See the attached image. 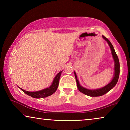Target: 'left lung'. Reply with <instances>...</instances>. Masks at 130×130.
Listing matches in <instances>:
<instances>
[{"instance_id": "left-lung-1", "label": "left lung", "mask_w": 130, "mask_h": 130, "mask_svg": "<svg viewBox=\"0 0 130 130\" xmlns=\"http://www.w3.org/2000/svg\"><path fill=\"white\" fill-rule=\"evenodd\" d=\"M103 38L105 39V41L107 42L111 50V53L112 55V57L113 58L114 61V74L112 80L110 82L105 85L104 87H103L100 88L95 89H87L86 88L83 87L81 86L78 80L77 79V74L76 73L75 71H74V76H75V78L77 82V88L79 91H80L81 93L83 94H85V95H87L88 96L91 97H98V96H101L107 93L110 90H111L115 86V85L117 83L119 78V73H120V64H119V61L118 57L117 54H116V52L114 50V47L113 45H112L108 39L106 37H105L104 36H102Z\"/></svg>"}]
</instances>
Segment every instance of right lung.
Returning <instances> with one entry per match:
<instances>
[{
	"label": "right lung",
	"instance_id": "1",
	"mask_svg": "<svg viewBox=\"0 0 130 130\" xmlns=\"http://www.w3.org/2000/svg\"><path fill=\"white\" fill-rule=\"evenodd\" d=\"M62 70L59 72V73L57 74L56 77H54L53 81L52 84L50 85L49 87L40 90V91H38L29 92L26 91L25 90H23V89H22L19 87V88L21 89V90H22V91L24 92V93L31 97H32V98L39 99L48 97L53 94L57 89V88L58 87L59 80H60L61 74V73H62Z\"/></svg>",
	"mask_w": 130,
	"mask_h": 130
}]
</instances>
